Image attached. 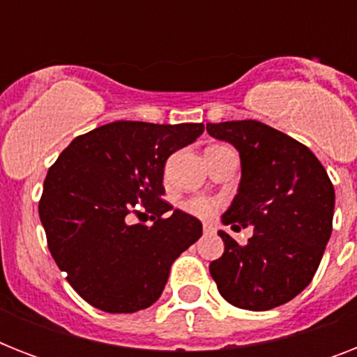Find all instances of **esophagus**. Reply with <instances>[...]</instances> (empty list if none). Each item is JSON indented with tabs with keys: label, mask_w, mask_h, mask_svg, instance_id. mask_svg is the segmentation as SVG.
<instances>
[{
	"label": "esophagus",
	"mask_w": 357,
	"mask_h": 357,
	"mask_svg": "<svg viewBox=\"0 0 357 357\" xmlns=\"http://www.w3.org/2000/svg\"><path fill=\"white\" fill-rule=\"evenodd\" d=\"M215 226H213V224H209V222H206L204 224V234H215Z\"/></svg>",
	"instance_id": "obj_1"
}]
</instances>
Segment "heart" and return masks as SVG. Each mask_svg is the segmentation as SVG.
<instances>
[{"mask_svg":"<svg viewBox=\"0 0 357 357\" xmlns=\"http://www.w3.org/2000/svg\"><path fill=\"white\" fill-rule=\"evenodd\" d=\"M218 204L211 198H206V196H195V198H189V200L181 202V209L185 213H189L192 217L207 218L213 217L217 213Z\"/></svg>","mask_w":357,"mask_h":357,"instance_id":"heart-1","label":"heart"}]
</instances>
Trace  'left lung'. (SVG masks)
<instances>
[{"instance_id": "1", "label": "left lung", "mask_w": 357, "mask_h": 357, "mask_svg": "<svg viewBox=\"0 0 357 357\" xmlns=\"http://www.w3.org/2000/svg\"><path fill=\"white\" fill-rule=\"evenodd\" d=\"M231 142L243 178L222 222L254 228L246 244L226 231L222 257L209 272L218 291L241 310L266 311L293 300L315 276L332 235L335 192L322 162L293 137L257 120L207 123Z\"/></svg>"}]
</instances>
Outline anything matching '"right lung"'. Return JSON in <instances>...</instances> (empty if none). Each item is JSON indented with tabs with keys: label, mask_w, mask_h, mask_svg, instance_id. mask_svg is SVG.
Listing matches in <instances>:
<instances>
[{
	"label": "right lung",
	"mask_w": 357,
	"mask_h": 357,
	"mask_svg": "<svg viewBox=\"0 0 357 357\" xmlns=\"http://www.w3.org/2000/svg\"><path fill=\"white\" fill-rule=\"evenodd\" d=\"M204 123L113 122L75 137L44 179L38 215L57 266L81 298L135 313L161 296L174 259L202 235L198 218L162 200L165 162ZM150 214L154 224L131 225Z\"/></svg>",
	"instance_id": "obj_1"
}]
</instances>
